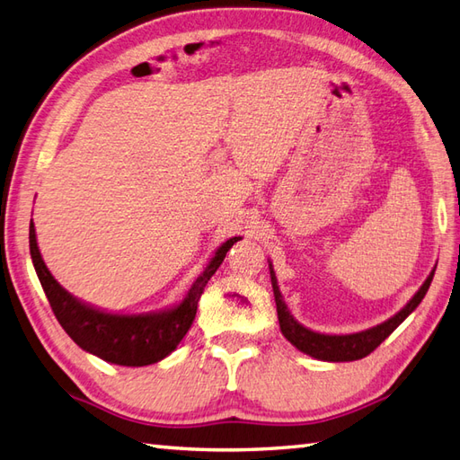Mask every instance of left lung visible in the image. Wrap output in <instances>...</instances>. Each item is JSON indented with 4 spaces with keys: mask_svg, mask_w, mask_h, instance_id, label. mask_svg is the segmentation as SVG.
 Returning <instances> with one entry per match:
<instances>
[{
    "mask_svg": "<svg viewBox=\"0 0 460 460\" xmlns=\"http://www.w3.org/2000/svg\"><path fill=\"white\" fill-rule=\"evenodd\" d=\"M270 269V282H272V292H275V302H277V312H279V324L280 332L292 346L298 348L305 354L322 359V361H354L369 356L381 341H384L392 332L402 324V322L411 314V312L421 305V300L425 298L429 287H431V280L435 275V269L431 270V275L427 277L423 282V287L415 292V296L407 302V305L397 312L395 316H392L381 324L364 330V332H356V334H341V336H332V334H320V332L308 330L300 324V322L295 320V316L290 314V310L287 306L285 298H282L279 285H277V277L275 270H272V265L269 262Z\"/></svg>",
    "mask_w": 460,
    "mask_h": 460,
    "instance_id": "obj_1",
    "label": "left lung"
}]
</instances>
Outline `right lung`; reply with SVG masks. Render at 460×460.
<instances>
[{
    "label": "right lung",
    "mask_w": 460,
    "mask_h": 460,
    "mask_svg": "<svg viewBox=\"0 0 460 460\" xmlns=\"http://www.w3.org/2000/svg\"><path fill=\"white\" fill-rule=\"evenodd\" d=\"M239 239L241 237H233L223 243L209 265L193 280L180 305L168 310L148 312V314H112V312L89 306L58 285L39 252L33 219L29 225V251H31L33 267L58 324L84 351L111 364L130 367L155 364L178 348L193 324L205 285Z\"/></svg>",
    "instance_id": "obj_1"
}]
</instances>
